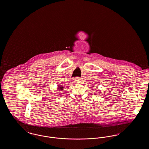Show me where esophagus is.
Masks as SVG:
<instances>
[{
    "mask_svg": "<svg viewBox=\"0 0 149 149\" xmlns=\"http://www.w3.org/2000/svg\"><path fill=\"white\" fill-rule=\"evenodd\" d=\"M81 81V80L79 78H77L75 79V82L76 83H80Z\"/></svg>",
    "mask_w": 149,
    "mask_h": 149,
    "instance_id": "34e87169",
    "label": "esophagus"
}]
</instances>
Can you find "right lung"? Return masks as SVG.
Returning <instances> with one entry per match:
<instances>
[{"label": "right lung", "mask_w": 149, "mask_h": 149, "mask_svg": "<svg viewBox=\"0 0 149 149\" xmlns=\"http://www.w3.org/2000/svg\"><path fill=\"white\" fill-rule=\"evenodd\" d=\"M57 91H58L59 92H61V91H64V87L61 85H58V88L57 89Z\"/></svg>", "instance_id": "add662e5"}]
</instances>
